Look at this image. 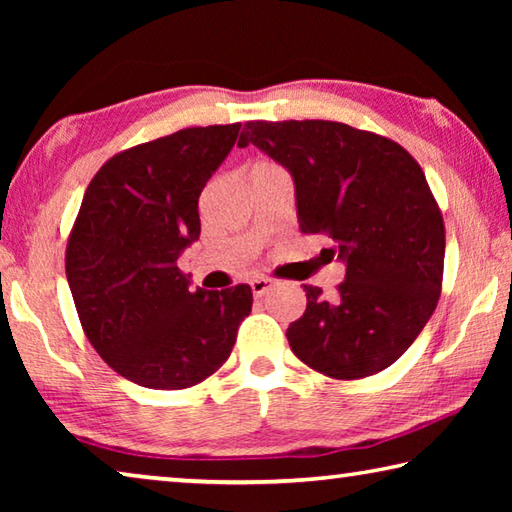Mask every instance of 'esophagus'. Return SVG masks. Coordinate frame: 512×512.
Returning <instances> with one entry per match:
<instances>
[{"label":"esophagus","mask_w":512,"mask_h":512,"mask_svg":"<svg viewBox=\"0 0 512 512\" xmlns=\"http://www.w3.org/2000/svg\"><path fill=\"white\" fill-rule=\"evenodd\" d=\"M273 287V280H268V277H255L253 282H250V289H253L255 296H264V293H268V289Z\"/></svg>","instance_id":"34e87169"}]
</instances>
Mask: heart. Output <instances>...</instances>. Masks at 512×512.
I'll list each match as a JSON object with an SVG mask.
<instances>
[{"mask_svg": "<svg viewBox=\"0 0 512 512\" xmlns=\"http://www.w3.org/2000/svg\"><path fill=\"white\" fill-rule=\"evenodd\" d=\"M273 167H277V164L268 162V160H257V162L253 164V169H250V171H259V169H273Z\"/></svg>", "mask_w": 512, "mask_h": 512, "instance_id": "heart-1", "label": "heart"}]
</instances>
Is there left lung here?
Instances as JSON below:
<instances>
[{
	"instance_id": "1",
	"label": "left lung",
	"mask_w": 512,
	"mask_h": 512,
	"mask_svg": "<svg viewBox=\"0 0 512 512\" xmlns=\"http://www.w3.org/2000/svg\"><path fill=\"white\" fill-rule=\"evenodd\" d=\"M287 167L305 235L345 262L332 298L309 287L287 329L296 357L332 379L391 366L418 339L443 289L445 223L413 155L341 121H246L239 137Z\"/></svg>"
}]
</instances>
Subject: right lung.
<instances>
[{
	"instance_id": "1",
	"label": "right lung",
	"mask_w": 512,
	"mask_h": 512,
	"mask_svg": "<svg viewBox=\"0 0 512 512\" xmlns=\"http://www.w3.org/2000/svg\"><path fill=\"white\" fill-rule=\"evenodd\" d=\"M241 124L194 126L137 144L85 189L65 273L85 336L133 384L180 391L228 361L253 291H189L178 257L201 235L198 196Z\"/></svg>"
}]
</instances>
